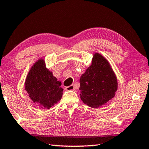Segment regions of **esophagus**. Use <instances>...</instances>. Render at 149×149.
<instances>
[{"label": "esophagus", "mask_w": 149, "mask_h": 149, "mask_svg": "<svg viewBox=\"0 0 149 149\" xmlns=\"http://www.w3.org/2000/svg\"><path fill=\"white\" fill-rule=\"evenodd\" d=\"M66 90H68V91H74L75 90V88L74 85H70V86L66 87Z\"/></svg>", "instance_id": "1"}]
</instances>
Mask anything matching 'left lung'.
<instances>
[{"instance_id": "left-lung-1", "label": "left lung", "mask_w": 149, "mask_h": 149, "mask_svg": "<svg viewBox=\"0 0 149 149\" xmlns=\"http://www.w3.org/2000/svg\"><path fill=\"white\" fill-rule=\"evenodd\" d=\"M118 88L116 75L109 62L95 53L92 63L80 78V97L93 108H98L115 97Z\"/></svg>"}]
</instances>
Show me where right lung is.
Wrapping results in <instances>:
<instances>
[{
  "label": "right lung",
  "instance_id": "add662e5",
  "mask_svg": "<svg viewBox=\"0 0 149 149\" xmlns=\"http://www.w3.org/2000/svg\"><path fill=\"white\" fill-rule=\"evenodd\" d=\"M61 83L46 68L43 59H38L31 67L25 82V90L40 108L50 109L61 100Z\"/></svg>",
  "mask_w": 149,
  "mask_h": 149
}]
</instances>
